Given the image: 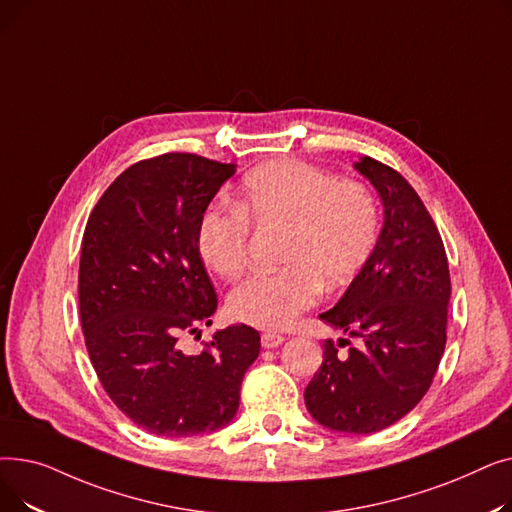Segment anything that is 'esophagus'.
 Masks as SVG:
<instances>
[{
  "mask_svg": "<svg viewBox=\"0 0 512 512\" xmlns=\"http://www.w3.org/2000/svg\"><path fill=\"white\" fill-rule=\"evenodd\" d=\"M284 342V336H280V334H276V332H265V334H261V346L263 348H276V346H280Z\"/></svg>",
  "mask_w": 512,
  "mask_h": 512,
  "instance_id": "34e87169",
  "label": "esophagus"
}]
</instances>
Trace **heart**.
I'll return each instance as SVG.
<instances>
[{
    "label": "heart",
    "mask_w": 512,
    "mask_h": 512,
    "mask_svg": "<svg viewBox=\"0 0 512 512\" xmlns=\"http://www.w3.org/2000/svg\"><path fill=\"white\" fill-rule=\"evenodd\" d=\"M251 222L284 230L274 274L236 286L228 309L242 324L278 330L315 305L321 288L351 284L380 236V209L369 188L338 180L305 161H274L251 172L236 207H211L199 224V251L211 270L236 280L247 270Z\"/></svg>",
    "instance_id": "obj_1"
}]
</instances>
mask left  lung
Returning <instances> with one entry per match:
<instances>
[{"label":"left lung","mask_w":512,"mask_h":512,"mask_svg":"<svg viewBox=\"0 0 512 512\" xmlns=\"http://www.w3.org/2000/svg\"><path fill=\"white\" fill-rule=\"evenodd\" d=\"M355 168L378 191L384 226L342 299L319 315L358 346L347 338L324 342L305 405L334 432L373 434L413 411L432 386L446 346L450 272L415 188L378 159L361 157Z\"/></svg>","instance_id":"1"}]
</instances>
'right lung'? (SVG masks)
<instances>
[{
    "label": "right lung",
    "instance_id": "obj_1",
    "mask_svg": "<svg viewBox=\"0 0 512 512\" xmlns=\"http://www.w3.org/2000/svg\"><path fill=\"white\" fill-rule=\"evenodd\" d=\"M234 172L195 153L137 161L101 195L85 228L78 303L91 363L114 405L155 436L228 425L259 355V332L245 324L218 330L197 355L178 342L218 309L199 224Z\"/></svg>",
    "mask_w": 512,
    "mask_h": 512
}]
</instances>
